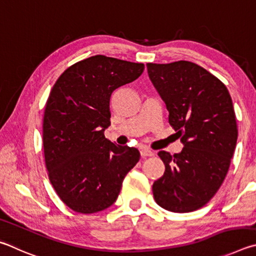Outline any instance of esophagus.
<instances>
[{
	"label": "esophagus",
	"mask_w": 256,
	"mask_h": 256,
	"mask_svg": "<svg viewBox=\"0 0 256 256\" xmlns=\"http://www.w3.org/2000/svg\"><path fill=\"white\" fill-rule=\"evenodd\" d=\"M155 153L150 148H140V155L142 158H147V156H153Z\"/></svg>",
	"instance_id": "obj_1"
}]
</instances>
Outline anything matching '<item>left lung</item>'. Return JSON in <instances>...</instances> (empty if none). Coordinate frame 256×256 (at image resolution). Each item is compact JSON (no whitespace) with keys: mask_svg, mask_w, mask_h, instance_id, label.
Wrapping results in <instances>:
<instances>
[{"mask_svg":"<svg viewBox=\"0 0 256 256\" xmlns=\"http://www.w3.org/2000/svg\"><path fill=\"white\" fill-rule=\"evenodd\" d=\"M146 66L184 146L174 155L158 152L165 172L154 182V199L168 212H194L216 194L234 154L238 130L230 94L220 80L194 62Z\"/></svg>","mask_w":256,"mask_h":256,"instance_id":"obj_1","label":"left lung"}]
</instances>
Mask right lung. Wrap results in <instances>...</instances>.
<instances>
[{"label": "right lung", "mask_w": 256, "mask_h": 256, "mask_svg": "<svg viewBox=\"0 0 256 256\" xmlns=\"http://www.w3.org/2000/svg\"><path fill=\"white\" fill-rule=\"evenodd\" d=\"M144 68L96 55L68 67L52 88L42 124L44 162L58 196L76 212L114 204L124 176L140 160L137 148L116 145L104 130L111 124V94Z\"/></svg>", "instance_id": "right-lung-1"}]
</instances>
